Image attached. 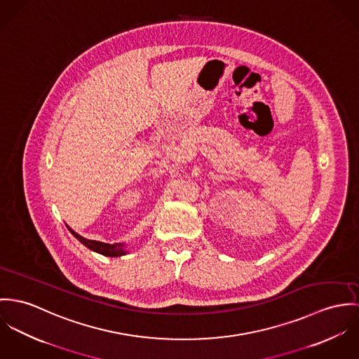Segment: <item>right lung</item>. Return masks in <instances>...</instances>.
I'll return each instance as SVG.
<instances>
[{
	"mask_svg": "<svg viewBox=\"0 0 359 359\" xmlns=\"http://www.w3.org/2000/svg\"><path fill=\"white\" fill-rule=\"evenodd\" d=\"M69 231L76 237V238L80 241L82 245H85L88 249L96 252V253H100L103 256H107V257H120L128 253L126 250V243L125 242H118V243H104V242H100V241H93V239H86L83 237H81L80 234H77L74 230H72L69 226H67Z\"/></svg>",
	"mask_w": 359,
	"mask_h": 359,
	"instance_id": "1",
	"label": "right lung"
}]
</instances>
